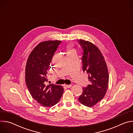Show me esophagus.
<instances>
[{"mask_svg": "<svg viewBox=\"0 0 133 133\" xmlns=\"http://www.w3.org/2000/svg\"><path fill=\"white\" fill-rule=\"evenodd\" d=\"M64 86L66 87V88H70V87H71V85H64Z\"/></svg>", "mask_w": 133, "mask_h": 133, "instance_id": "esophagus-1", "label": "esophagus"}]
</instances>
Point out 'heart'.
I'll use <instances>...</instances> for the list:
<instances>
[{
    "label": "heart",
    "instance_id": "heart-1",
    "mask_svg": "<svg viewBox=\"0 0 133 133\" xmlns=\"http://www.w3.org/2000/svg\"><path fill=\"white\" fill-rule=\"evenodd\" d=\"M70 52H75V51L74 49H70V50H68L67 53H70Z\"/></svg>",
    "mask_w": 133,
    "mask_h": 133
}]
</instances>
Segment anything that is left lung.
Returning <instances> with one entry per match:
<instances>
[{"instance_id":"1","label":"left lung","mask_w":133,"mask_h":133,"mask_svg":"<svg viewBox=\"0 0 133 133\" xmlns=\"http://www.w3.org/2000/svg\"><path fill=\"white\" fill-rule=\"evenodd\" d=\"M82 50V67L88 75L90 85L83 88V93L78 98L83 105L90 107L104 97L108 85L109 75L104 57L99 49L90 42L78 41Z\"/></svg>"}]
</instances>
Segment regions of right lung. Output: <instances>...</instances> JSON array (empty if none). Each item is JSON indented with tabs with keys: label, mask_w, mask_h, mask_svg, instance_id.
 I'll return each mask as SVG.
<instances>
[{
	"label": "right lung",
	"mask_w": 133,
	"mask_h": 133,
	"mask_svg": "<svg viewBox=\"0 0 133 133\" xmlns=\"http://www.w3.org/2000/svg\"><path fill=\"white\" fill-rule=\"evenodd\" d=\"M61 43L59 41H49L39 43L30 54L26 66L25 80L32 98L43 106H54L59 101L64 92L61 85L50 84L46 74L50 68L52 56Z\"/></svg>",
	"instance_id": "obj_1"
}]
</instances>
